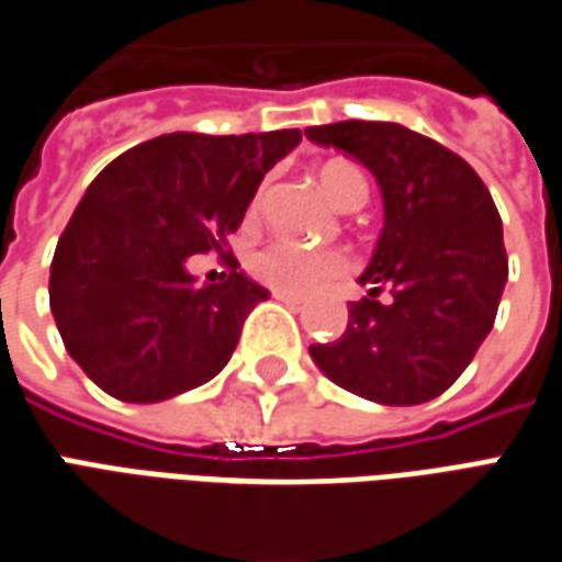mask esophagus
Segmentation results:
<instances>
[{
  "label": "esophagus",
  "instance_id": "34e87169",
  "mask_svg": "<svg viewBox=\"0 0 562 562\" xmlns=\"http://www.w3.org/2000/svg\"><path fill=\"white\" fill-rule=\"evenodd\" d=\"M274 300H278V303L290 305V308H300V305H303V300H296V296H288V293H274Z\"/></svg>",
  "mask_w": 562,
  "mask_h": 562
}]
</instances>
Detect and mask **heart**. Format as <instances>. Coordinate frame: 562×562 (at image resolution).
Returning a JSON list of instances; mask_svg holds the SVG:
<instances>
[{"label": "heart", "mask_w": 562, "mask_h": 562, "mask_svg": "<svg viewBox=\"0 0 562 562\" xmlns=\"http://www.w3.org/2000/svg\"><path fill=\"white\" fill-rule=\"evenodd\" d=\"M321 189L339 207H351L367 199V177L351 161H327L318 170ZM259 211V199L250 204V214ZM355 262L342 250H312L296 241H272L250 257V272L257 274L266 288L288 296H312L318 290L330 288L348 278Z\"/></svg>", "instance_id": "obj_1"}]
</instances>
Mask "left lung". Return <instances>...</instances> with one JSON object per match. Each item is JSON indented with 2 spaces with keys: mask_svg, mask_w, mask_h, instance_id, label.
I'll list each match as a JSON object with an SVG mask.
<instances>
[{
  "mask_svg": "<svg viewBox=\"0 0 562 562\" xmlns=\"http://www.w3.org/2000/svg\"><path fill=\"white\" fill-rule=\"evenodd\" d=\"M376 177L385 229L336 342L308 346L346 392L389 406L425 404L474 361L508 281L502 216L465 158L394 122L308 127Z\"/></svg>",
  "mask_w": 562,
  "mask_h": 562,
  "instance_id": "obj_1",
  "label": "left lung"
}]
</instances>
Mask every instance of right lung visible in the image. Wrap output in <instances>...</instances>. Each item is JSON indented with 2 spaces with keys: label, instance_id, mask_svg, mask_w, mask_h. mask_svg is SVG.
<instances>
[{
  "label": "right lung",
  "instance_id": "1",
  "mask_svg": "<svg viewBox=\"0 0 562 562\" xmlns=\"http://www.w3.org/2000/svg\"><path fill=\"white\" fill-rule=\"evenodd\" d=\"M303 140L269 134H161L97 173L52 259L64 346L103 392L156 404L229 363L244 318L269 293L225 252L266 170ZM225 252L231 278L199 289L192 252Z\"/></svg>",
  "mask_w": 562,
  "mask_h": 562
}]
</instances>
